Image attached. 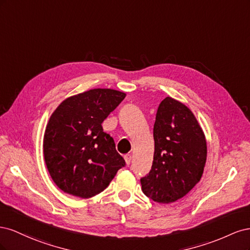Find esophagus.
<instances>
[{"label": "esophagus", "mask_w": 250, "mask_h": 250, "mask_svg": "<svg viewBox=\"0 0 250 250\" xmlns=\"http://www.w3.org/2000/svg\"><path fill=\"white\" fill-rule=\"evenodd\" d=\"M131 155L130 154H126V155H124V160H125V162H126V164L127 165H129L130 164V162H131Z\"/></svg>", "instance_id": "34e87169"}]
</instances>
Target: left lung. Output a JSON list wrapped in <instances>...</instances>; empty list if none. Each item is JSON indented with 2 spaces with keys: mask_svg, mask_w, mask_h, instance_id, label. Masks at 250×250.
Masks as SVG:
<instances>
[{
  "mask_svg": "<svg viewBox=\"0 0 250 250\" xmlns=\"http://www.w3.org/2000/svg\"><path fill=\"white\" fill-rule=\"evenodd\" d=\"M152 168L141 179L155 202H175L199 183L207 162L206 135L191 109L171 97L161 102L153 127Z\"/></svg>",
  "mask_w": 250,
  "mask_h": 250,
  "instance_id": "left-lung-1",
  "label": "left lung"
}]
</instances>
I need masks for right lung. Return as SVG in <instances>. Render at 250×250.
Masks as SVG:
<instances>
[{"mask_svg": "<svg viewBox=\"0 0 250 250\" xmlns=\"http://www.w3.org/2000/svg\"><path fill=\"white\" fill-rule=\"evenodd\" d=\"M125 97L111 88L89 89L66 98L51 115L43 134V157L50 176L64 193L93 197L125 166L101 125Z\"/></svg>", "mask_w": 250, "mask_h": 250, "instance_id": "1", "label": "right lung"}]
</instances>
